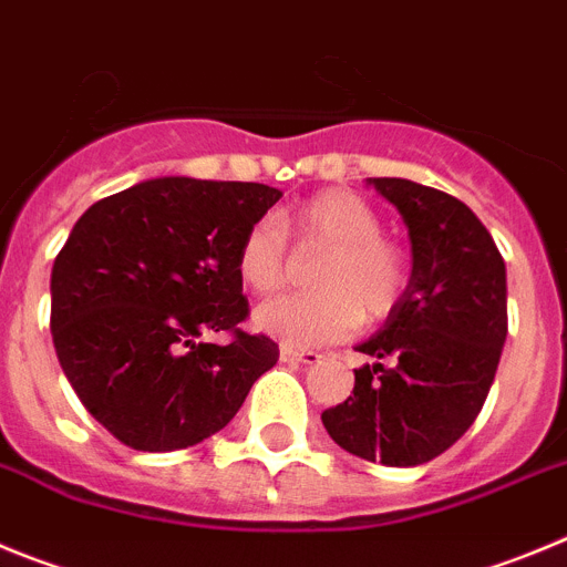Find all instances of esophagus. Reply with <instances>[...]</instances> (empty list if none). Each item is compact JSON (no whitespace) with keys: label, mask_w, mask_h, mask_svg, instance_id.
I'll return each instance as SVG.
<instances>
[{"label":"esophagus","mask_w":567,"mask_h":567,"mask_svg":"<svg viewBox=\"0 0 567 567\" xmlns=\"http://www.w3.org/2000/svg\"><path fill=\"white\" fill-rule=\"evenodd\" d=\"M279 355H282V361H296V364H316L321 359L316 350H302V347H282Z\"/></svg>","instance_id":"34e87169"}]
</instances>
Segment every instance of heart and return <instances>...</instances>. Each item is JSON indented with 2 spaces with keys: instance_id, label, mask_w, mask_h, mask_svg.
Segmentation results:
<instances>
[{
  "instance_id": "b5f03b06",
  "label": "heart",
  "mask_w": 567,
  "mask_h": 567,
  "mask_svg": "<svg viewBox=\"0 0 567 567\" xmlns=\"http://www.w3.org/2000/svg\"><path fill=\"white\" fill-rule=\"evenodd\" d=\"M299 246L328 248L316 265V293L279 296L257 310V328L288 347H319L355 333L361 319L381 321L401 305L410 285V257L381 237L379 212L355 192L328 188L279 223ZM237 277L259 296L277 293L288 279L285 234L257 220L239 239Z\"/></svg>"
}]
</instances>
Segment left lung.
I'll list each match as a JSON object with an SVG mask.
<instances>
[{
  "label": "left lung",
  "mask_w": 567,
  "mask_h": 567,
  "mask_svg": "<svg viewBox=\"0 0 567 567\" xmlns=\"http://www.w3.org/2000/svg\"><path fill=\"white\" fill-rule=\"evenodd\" d=\"M401 212L412 277L384 328L355 350L353 395L321 412L328 435L364 461L421 466L446 452L483 410L508 333L506 262L472 208L404 181L367 177Z\"/></svg>",
  "instance_id": "obj_1"
}]
</instances>
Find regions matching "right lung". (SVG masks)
<instances>
[{
    "label": "right lung",
    "mask_w": 567,
    "mask_h": 567,
    "mask_svg": "<svg viewBox=\"0 0 567 567\" xmlns=\"http://www.w3.org/2000/svg\"><path fill=\"white\" fill-rule=\"evenodd\" d=\"M282 197L262 183L155 177L93 203L50 277L59 364L86 412L137 452L220 432L279 359L248 316L237 248ZM233 333L212 346L206 332Z\"/></svg>",
    "instance_id": "add662e5"
}]
</instances>
